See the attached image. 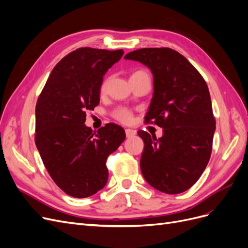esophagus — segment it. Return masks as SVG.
Wrapping results in <instances>:
<instances>
[{
	"label": "esophagus",
	"instance_id": "34e87169",
	"mask_svg": "<svg viewBox=\"0 0 248 248\" xmlns=\"http://www.w3.org/2000/svg\"><path fill=\"white\" fill-rule=\"evenodd\" d=\"M125 133H126V137H127V138H132V137H136V134H137L136 130L130 129V128H127V129H125Z\"/></svg>",
	"mask_w": 248,
	"mask_h": 248
}]
</instances>
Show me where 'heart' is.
Listing matches in <instances>:
<instances>
[{
	"label": "heart",
	"instance_id": "heart-1",
	"mask_svg": "<svg viewBox=\"0 0 248 248\" xmlns=\"http://www.w3.org/2000/svg\"><path fill=\"white\" fill-rule=\"evenodd\" d=\"M106 88H107V81H104L101 86V92L106 91ZM112 116H114V118H116L117 120H119L120 122H123V123H128L132 119L130 110H128L125 108H117L114 112H112Z\"/></svg>",
	"mask_w": 248,
	"mask_h": 248
}]
</instances>
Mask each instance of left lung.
I'll return each instance as SVG.
<instances>
[{"mask_svg":"<svg viewBox=\"0 0 248 248\" xmlns=\"http://www.w3.org/2000/svg\"><path fill=\"white\" fill-rule=\"evenodd\" d=\"M124 59L151 70L153 97L145 119L163 129L159 139L138 131L145 142L141 174L161 192H184L198 181L212 151L215 119L206 81L186 58L168 47L137 49Z\"/></svg>","mask_w":248,"mask_h":248,"instance_id":"left-lung-1","label":"left lung"}]
</instances>
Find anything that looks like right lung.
<instances>
[{
	"label": "right lung",
	"mask_w": 248,
	"mask_h": 248,
	"mask_svg": "<svg viewBox=\"0 0 248 248\" xmlns=\"http://www.w3.org/2000/svg\"><path fill=\"white\" fill-rule=\"evenodd\" d=\"M124 51L81 47L64 57L36 104L35 142L55 183L73 198H88L106 186L107 159L125 140L114 123L97 131L86 126V111L100 101L104 74Z\"/></svg>",
	"instance_id": "1"
}]
</instances>
